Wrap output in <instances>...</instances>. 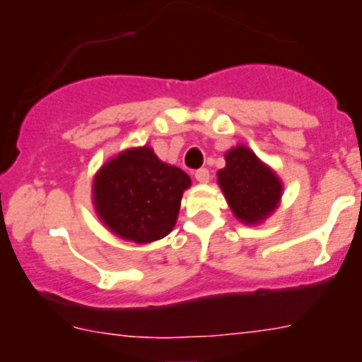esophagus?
Masks as SVG:
<instances>
[{
    "mask_svg": "<svg viewBox=\"0 0 362 362\" xmlns=\"http://www.w3.org/2000/svg\"><path fill=\"white\" fill-rule=\"evenodd\" d=\"M195 180L199 182V184H207L209 182V170L207 168H199L197 172L194 173Z\"/></svg>",
    "mask_w": 362,
    "mask_h": 362,
    "instance_id": "1",
    "label": "esophagus"
}]
</instances>
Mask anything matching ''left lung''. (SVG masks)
<instances>
[{
  "label": "left lung",
  "instance_id": "left-lung-1",
  "mask_svg": "<svg viewBox=\"0 0 362 362\" xmlns=\"http://www.w3.org/2000/svg\"><path fill=\"white\" fill-rule=\"evenodd\" d=\"M224 160L226 167L218 172V184L233 214L245 224L267 219L282 197V182L276 172L243 144L231 148Z\"/></svg>",
  "mask_w": 362,
  "mask_h": 362
}]
</instances>
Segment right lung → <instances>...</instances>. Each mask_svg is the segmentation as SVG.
Listing matches in <instances>:
<instances>
[{
	"mask_svg": "<svg viewBox=\"0 0 362 362\" xmlns=\"http://www.w3.org/2000/svg\"><path fill=\"white\" fill-rule=\"evenodd\" d=\"M190 187L184 170L163 163L151 148H131L107 161L93 178V204L114 235L134 243L167 236L175 226L182 194Z\"/></svg>",
	"mask_w": 362,
	"mask_h": 362,
	"instance_id": "obj_1",
	"label": "right lung"
}]
</instances>
